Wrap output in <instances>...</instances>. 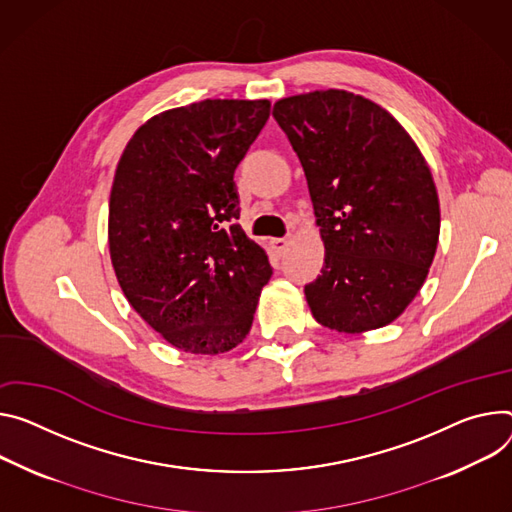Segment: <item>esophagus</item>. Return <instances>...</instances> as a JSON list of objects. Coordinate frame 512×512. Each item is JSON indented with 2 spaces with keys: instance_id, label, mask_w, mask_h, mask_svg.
I'll list each match as a JSON object with an SVG mask.
<instances>
[{
  "instance_id": "obj_1",
  "label": "esophagus",
  "mask_w": 512,
  "mask_h": 512,
  "mask_svg": "<svg viewBox=\"0 0 512 512\" xmlns=\"http://www.w3.org/2000/svg\"><path fill=\"white\" fill-rule=\"evenodd\" d=\"M288 245H290L288 239H271V247L275 249V253H280V255L288 249Z\"/></svg>"
}]
</instances>
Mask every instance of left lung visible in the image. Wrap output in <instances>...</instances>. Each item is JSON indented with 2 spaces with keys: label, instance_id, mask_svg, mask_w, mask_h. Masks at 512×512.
<instances>
[{
  "label": "left lung",
  "instance_id": "8db88e82",
  "mask_svg": "<svg viewBox=\"0 0 512 512\" xmlns=\"http://www.w3.org/2000/svg\"><path fill=\"white\" fill-rule=\"evenodd\" d=\"M273 116L304 167L324 267L304 288L318 324L359 335L394 322L423 288L441 212L404 126L345 89L282 98Z\"/></svg>",
  "mask_w": 512,
  "mask_h": 512
}]
</instances>
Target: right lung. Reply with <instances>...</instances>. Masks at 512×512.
Returning a JSON list of instances; mask_svg holds the SVG:
<instances>
[{"instance_id": "1", "label": "right lung", "mask_w": 512, "mask_h": 512, "mask_svg": "<svg viewBox=\"0 0 512 512\" xmlns=\"http://www.w3.org/2000/svg\"><path fill=\"white\" fill-rule=\"evenodd\" d=\"M269 100H204L149 118L128 141L110 192L116 280L169 345L218 355L243 343L271 267L239 218L235 169Z\"/></svg>"}]
</instances>
